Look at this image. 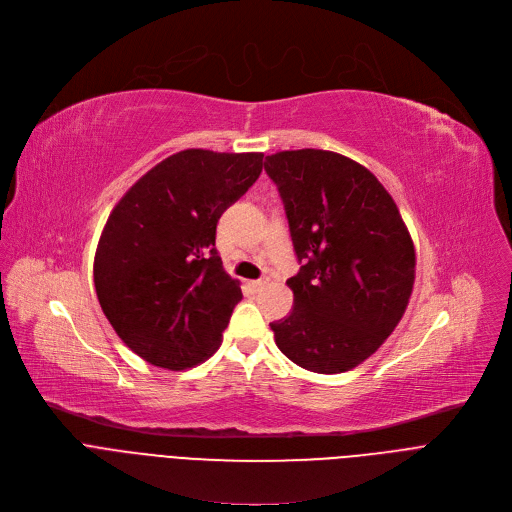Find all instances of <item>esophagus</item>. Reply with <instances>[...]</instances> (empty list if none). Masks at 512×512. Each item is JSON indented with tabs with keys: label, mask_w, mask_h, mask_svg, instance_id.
Listing matches in <instances>:
<instances>
[{
	"label": "esophagus",
	"mask_w": 512,
	"mask_h": 512,
	"mask_svg": "<svg viewBox=\"0 0 512 512\" xmlns=\"http://www.w3.org/2000/svg\"><path fill=\"white\" fill-rule=\"evenodd\" d=\"M267 284H269V280H267V278H261V280H253V282H249V288H251L253 292H259V290H263Z\"/></svg>",
	"instance_id": "34e87169"
}]
</instances>
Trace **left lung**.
<instances>
[{
	"instance_id": "1",
	"label": "left lung",
	"mask_w": 512,
	"mask_h": 512,
	"mask_svg": "<svg viewBox=\"0 0 512 512\" xmlns=\"http://www.w3.org/2000/svg\"><path fill=\"white\" fill-rule=\"evenodd\" d=\"M300 271L288 317L269 323L294 364L346 372L377 352L412 296L416 253L393 197L362 164L327 150L265 156Z\"/></svg>"
}]
</instances>
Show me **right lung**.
<instances>
[{
    "instance_id": "add662e5",
    "label": "right lung",
    "mask_w": 512,
    "mask_h": 512,
    "mask_svg": "<svg viewBox=\"0 0 512 512\" xmlns=\"http://www.w3.org/2000/svg\"><path fill=\"white\" fill-rule=\"evenodd\" d=\"M263 154L183 150L135 183L111 212L94 286L125 346L183 370L212 356L243 292L216 249L220 216L259 179Z\"/></svg>"
}]
</instances>
